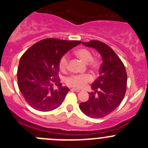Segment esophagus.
Masks as SVG:
<instances>
[{
  "label": "esophagus",
  "mask_w": 148,
  "mask_h": 148,
  "mask_svg": "<svg viewBox=\"0 0 148 148\" xmlns=\"http://www.w3.org/2000/svg\"><path fill=\"white\" fill-rule=\"evenodd\" d=\"M71 90H73V91H76V92H80V91H82L81 89H78V88H71Z\"/></svg>",
  "instance_id": "1"
}]
</instances>
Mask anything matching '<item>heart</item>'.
<instances>
[{"mask_svg":"<svg viewBox=\"0 0 148 148\" xmlns=\"http://www.w3.org/2000/svg\"><path fill=\"white\" fill-rule=\"evenodd\" d=\"M74 54L77 58H79L84 62H86L88 66L93 70L98 69L99 66V60L96 58H92V54L90 50L85 48L77 49ZM69 66V56L65 54L60 58L59 61V68L62 71L67 70ZM92 78L88 74H81V75H71L65 79V83L69 87L82 88L86 86L88 82L91 81Z\"/></svg>","mask_w":148,"mask_h":148,"instance_id":"1","label":"heart"}]
</instances>
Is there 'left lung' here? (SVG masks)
<instances>
[{
	"instance_id": "left-lung-1",
	"label": "left lung",
	"mask_w": 148,
	"mask_h": 148,
	"mask_svg": "<svg viewBox=\"0 0 148 148\" xmlns=\"http://www.w3.org/2000/svg\"><path fill=\"white\" fill-rule=\"evenodd\" d=\"M82 44L95 49L101 54L102 63L99 77L91 85L87 102L79 108L90 118H103L113 112L124 99L127 86V73L123 62L110 46L99 40L83 42Z\"/></svg>"
}]
</instances>
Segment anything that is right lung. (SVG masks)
I'll list each match as a JSON object with an SVG mask.
<instances>
[{
  "instance_id": "add662e5",
  "label": "right lung",
  "mask_w": 148,
  "mask_h": 148,
  "mask_svg": "<svg viewBox=\"0 0 148 148\" xmlns=\"http://www.w3.org/2000/svg\"><path fill=\"white\" fill-rule=\"evenodd\" d=\"M80 40L46 38L29 48L20 60L18 84L29 106L40 111H49L60 106L69 89L58 77L59 61ZM54 84L58 88L54 89Z\"/></svg>"
}]
</instances>
